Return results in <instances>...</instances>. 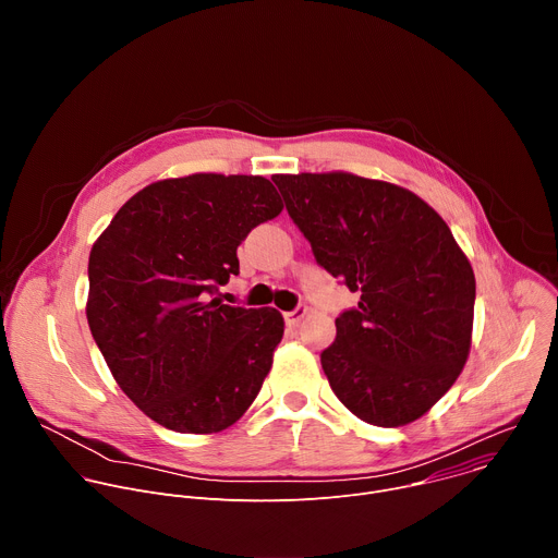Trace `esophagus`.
Wrapping results in <instances>:
<instances>
[{"mask_svg":"<svg viewBox=\"0 0 558 558\" xmlns=\"http://www.w3.org/2000/svg\"><path fill=\"white\" fill-rule=\"evenodd\" d=\"M306 304H298L293 311H287L284 313V323L289 325V327H298L302 320H304V315H306Z\"/></svg>","mask_w":558,"mask_h":558,"instance_id":"esophagus-1","label":"esophagus"}]
</instances>
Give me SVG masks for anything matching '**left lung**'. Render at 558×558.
I'll list each match as a JSON object with an SVG mask.
<instances>
[{
  "label": "left lung",
  "mask_w": 558,
  "mask_h": 558,
  "mask_svg": "<svg viewBox=\"0 0 558 558\" xmlns=\"http://www.w3.org/2000/svg\"><path fill=\"white\" fill-rule=\"evenodd\" d=\"M315 263L360 302L320 362L362 422L422 417L459 377L472 336L474 274L444 218L413 192L347 172L276 174Z\"/></svg>",
  "instance_id": "1"
}]
</instances>
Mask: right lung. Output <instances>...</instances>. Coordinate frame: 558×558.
I'll return each mask as SVG.
<instances>
[{
  "label": "right lung",
  "instance_id": "obj_1",
  "mask_svg": "<svg viewBox=\"0 0 558 558\" xmlns=\"http://www.w3.org/2000/svg\"><path fill=\"white\" fill-rule=\"evenodd\" d=\"M280 211L263 177L192 174L134 194L93 245V338L121 390L156 424L218 433L256 400L282 315L214 295L238 276V245Z\"/></svg>",
  "mask_w": 558,
  "mask_h": 558
}]
</instances>
